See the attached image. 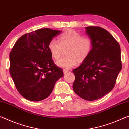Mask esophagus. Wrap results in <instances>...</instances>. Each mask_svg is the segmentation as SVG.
<instances>
[{"instance_id":"34e87169","label":"esophagus","mask_w":129,"mask_h":129,"mask_svg":"<svg viewBox=\"0 0 129 129\" xmlns=\"http://www.w3.org/2000/svg\"><path fill=\"white\" fill-rule=\"evenodd\" d=\"M69 72V70L68 69H64V70H63V73H64V74H66L67 73H68Z\"/></svg>"}]
</instances>
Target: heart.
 Returning a JSON list of instances; mask_svg holds the SVG:
<instances>
[{
	"label": "heart",
	"mask_w": 129,
	"mask_h": 129,
	"mask_svg": "<svg viewBox=\"0 0 129 129\" xmlns=\"http://www.w3.org/2000/svg\"><path fill=\"white\" fill-rule=\"evenodd\" d=\"M59 42L53 39L48 44L51 55L59 59L66 50L67 56L56 61L57 66L70 68L77 63L80 64L88 57L92 50V41L88 37H83L79 33L68 29L59 37Z\"/></svg>",
	"instance_id": "heart-1"
}]
</instances>
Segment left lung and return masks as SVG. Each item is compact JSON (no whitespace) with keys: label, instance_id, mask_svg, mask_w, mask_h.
I'll return each instance as SVG.
<instances>
[{"label":"left lung","instance_id":"left-lung-1","mask_svg":"<svg viewBox=\"0 0 129 129\" xmlns=\"http://www.w3.org/2000/svg\"><path fill=\"white\" fill-rule=\"evenodd\" d=\"M92 41L88 57L72 71L75 76L73 89L86 101L100 99L110 92L122 69L119 44L109 32L99 27H85Z\"/></svg>","mask_w":129,"mask_h":129}]
</instances>
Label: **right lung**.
I'll use <instances>...</instances> for the list:
<instances>
[{
	"label": "right lung",
	"mask_w": 129,
	"mask_h": 129,
	"mask_svg": "<svg viewBox=\"0 0 129 129\" xmlns=\"http://www.w3.org/2000/svg\"><path fill=\"white\" fill-rule=\"evenodd\" d=\"M61 31L41 28L25 34L15 42L10 54V73L18 91L30 101L49 96L56 81L64 76L54 64L48 49Z\"/></svg>",
	"instance_id": "obj_1"
}]
</instances>
